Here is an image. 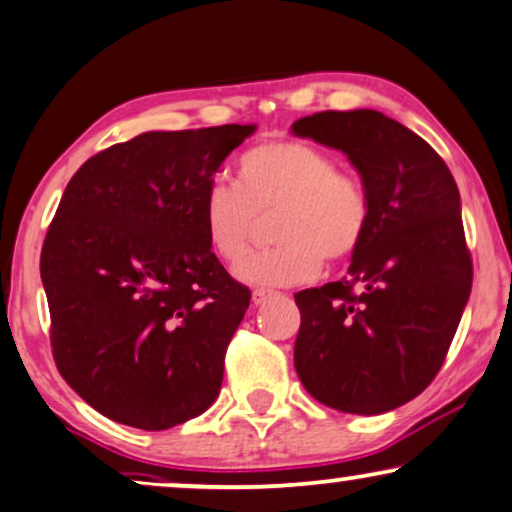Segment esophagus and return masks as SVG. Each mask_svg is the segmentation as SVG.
I'll list each match as a JSON object with an SVG mask.
<instances>
[{
    "instance_id": "34e87169",
    "label": "esophagus",
    "mask_w": 512,
    "mask_h": 512,
    "mask_svg": "<svg viewBox=\"0 0 512 512\" xmlns=\"http://www.w3.org/2000/svg\"><path fill=\"white\" fill-rule=\"evenodd\" d=\"M278 295L276 292H269V290H255L252 292V304L260 306V304H267L269 299H276Z\"/></svg>"
}]
</instances>
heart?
<instances>
[{"instance_id": "b5f03b06", "label": "heart", "mask_w": 512, "mask_h": 512, "mask_svg": "<svg viewBox=\"0 0 512 512\" xmlns=\"http://www.w3.org/2000/svg\"><path fill=\"white\" fill-rule=\"evenodd\" d=\"M274 215V248L236 269L257 288H290L316 278L325 262H344L363 245L372 199L353 170L337 168L327 149L278 138L252 145L236 161V187H208L201 227L210 250L227 264L248 255L260 217Z\"/></svg>"}]
</instances>
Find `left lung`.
I'll use <instances>...</instances> for the list:
<instances>
[{
  "label": "left lung",
  "mask_w": 512,
  "mask_h": 512,
  "mask_svg": "<svg viewBox=\"0 0 512 512\" xmlns=\"http://www.w3.org/2000/svg\"><path fill=\"white\" fill-rule=\"evenodd\" d=\"M292 133L342 149L372 199L349 276L295 295L297 374L332 410L384 414L435 379L466 309L473 260L459 189L424 138L377 109H327Z\"/></svg>",
  "instance_id": "left-lung-1"
}]
</instances>
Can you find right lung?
Wrapping results in <instances>:
<instances>
[{
  "mask_svg": "<svg viewBox=\"0 0 512 512\" xmlns=\"http://www.w3.org/2000/svg\"><path fill=\"white\" fill-rule=\"evenodd\" d=\"M255 126L152 131L91 156L46 231L51 351L93 410L142 431L199 417L250 306L210 250L201 203Z\"/></svg>",
  "mask_w": 512,
  "mask_h": 512,
  "instance_id": "1",
  "label": "right lung"
}]
</instances>
